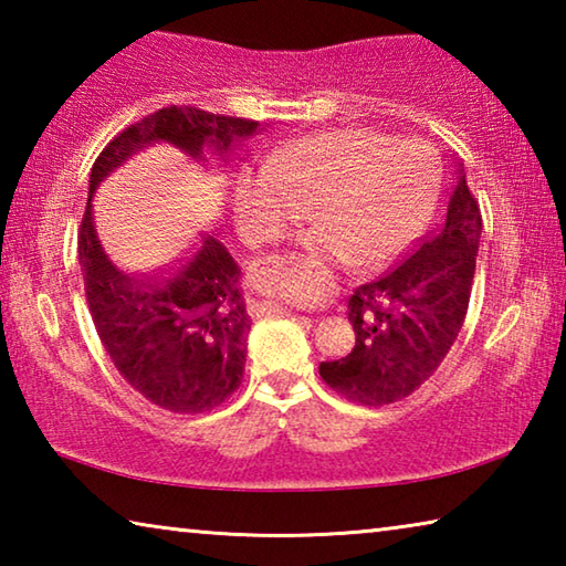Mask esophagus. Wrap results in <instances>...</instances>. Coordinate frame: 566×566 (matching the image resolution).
<instances>
[{"label":"esophagus","instance_id":"1","mask_svg":"<svg viewBox=\"0 0 566 566\" xmlns=\"http://www.w3.org/2000/svg\"><path fill=\"white\" fill-rule=\"evenodd\" d=\"M249 310H252V314H256V317H264V314H284L286 310H282V306H276L272 302H252L249 304Z\"/></svg>","mask_w":566,"mask_h":566}]
</instances>
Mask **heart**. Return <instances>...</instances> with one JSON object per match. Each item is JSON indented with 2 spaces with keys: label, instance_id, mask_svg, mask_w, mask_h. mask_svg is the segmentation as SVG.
Returning a JSON list of instances; mask_svg holds the SVG:
<instances>
[{
  "label": "heart",
  "instance_id": "heart-1",
  "mask_svg": "<svg viewBox=\"0 0 566 566\" xmlns=\"http://www.w3.org/2000/svg\"><path fill=\"white\" fill-rule=\"evenodd\" d=\"M437 187L439 161L424 142L329 129L272 149L262 167L237 177L234 227L247 244H266L290 234L310 212L319 262L371 272L411 244ZM276 292L294 304L317 302L324 294L322 266L282 272Z\"/></svg>",
  "mask_w": 566,
  "mask_h": 566
}]
</instances>
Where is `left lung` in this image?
<instances>
[{
    "label": "left lung",
    "mask_w": 566,
    "mask_h": 566,
    "mask_svg": "<svg viewBox=\"0 0 566 566\" xmlns=\"http://www.w3.org/2000/svg\"><path fill=\"white\" fill-rule=\"evenodd\" d=\"M479 239L482 214L457 161L444 224L389 274L354 290L347 314L357 342L347 357L319 364L322 379L367 407L391 405L424 385L464 324Z\"/></svg>",
    "instance_id": "1"
}]
</instances>
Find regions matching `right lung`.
I'll use <instances>...</instances> for the list:
<instances>
[{"instance_id": "obj_1", "label": "right lung", "mask_w": 566, "mask_h": 566, "mask_svg": "<svg viewBox=\"0 0 566 566\" xmlns=\"http://www.w3.org/2000/svg\"><path fill=\"white\" fill-rule=\"evenodd\" d=\"M260 122L167 107L149 114L97 157L80 229L84 294L104 349L129 385L151 405L199 415L237 391L252 319L242 270L217 237L207 234L157 274L132 272L104 252L94 227V191L114 169L151 145H171L195 161L224 159Z\"/></svg>"}]
</instances>
